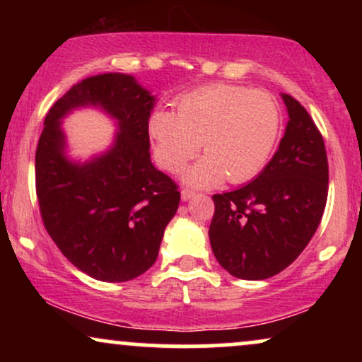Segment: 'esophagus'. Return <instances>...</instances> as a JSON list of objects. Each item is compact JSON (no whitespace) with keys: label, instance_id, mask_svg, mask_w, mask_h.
<instances>
[{"label":"esophagus","instance_id":"34e87169","mask_svg":"<svg viewBox=\"0 0 362 362\" xmlns=\"http://www.w3.org/2000/svg\"><path fill=\"white\" fill-rule=\"evenodd\" d=\"M195 195V192H192V190H189V189H184L180 192V197H182V201H190V199H192Z\"/></svg>","mask_w":362,"mask_h":362}]
</instances>
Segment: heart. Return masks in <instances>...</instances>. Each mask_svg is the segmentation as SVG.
Instances as JSON below:
<instances>
[{
    "mask_svg": "<svg viewBox=\"0 0 362 362\" xmlns=\"http://www.w3.org/2000/svg\"><path fill=\"white\" fill-rule=\"evenodd\" d=\"M146 129L156 163L168 172L180 170L204 146L206 155L182 173L185 184L213 187L226 177L231 184H243L272 156L281 109L267 91L221 83L184 95L177 112L156 107Z\"/></svg>",
    "mask_w": 362,
    "mask_h": 362,
    "instance_id": "1",
    "label": "heart"
}]
</instances>
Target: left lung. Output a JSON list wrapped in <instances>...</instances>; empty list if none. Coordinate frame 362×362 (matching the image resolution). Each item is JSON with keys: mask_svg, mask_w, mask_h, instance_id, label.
<instances>
[{"mask_svg": "<svg viewBox=\"0 0 362 362\" xmlns=\"http://www.w3.org/2000/svg\"><path fill=\"white\" fill-rule=\"evenodd\" d=\"M281 97L289 120L272 160L247 185L213 195L211 248L224 271L238 279H267L293 264L327 204L322 134L296 98Z\"/></svg>", "mask_w": 362, "mask_h": 362, "instance_id": "8db88e82", "label": "left lung"}]
</instances>
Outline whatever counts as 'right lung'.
<instances>
[{
	"label": "right lung",
	"instance_id": "obj_1",
	"mask_svg": "<svg viewBox=\"0 0 362 362\" xmlns=\"http://www.w3.org/2000/svg\"><path fill=\"white\" fill-rule=\"evenodd\" d=\"M156 97L131 74L103 73L66 91L45 115L35 153V187L47 233L74 267L103 282H126L155 264L178 209L175 182L156 170L146 122ZM98 108L118 132L88 160L67 153L62 119Z\"/></svg>",
	"mask_w": 362,
	"mask_h": 362
}]
</instances>
